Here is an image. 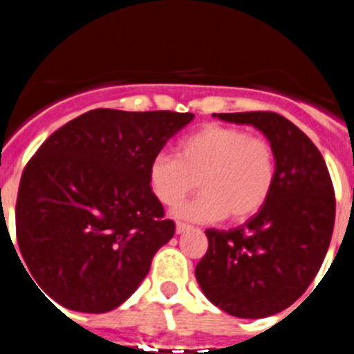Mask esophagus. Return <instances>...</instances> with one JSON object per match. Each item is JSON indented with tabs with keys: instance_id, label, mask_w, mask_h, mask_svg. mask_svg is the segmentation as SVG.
<instances>
[{
	"instance_id": "34e87169",
	"label": "esophagus",
	"mask_w": 354,
	"mask_h": 354,
	"mask_svg": "<svg viewBox=\"0 0 354 354\" xmlns=\"http://www.w3.org/2000/svg\"><path fill=\"white\" fill-rule=\"evenodd\" d=\"M187 229H190L189 224H185V222H176V232H178V234L185 232Z\"/></svg>"
}]
</instances>
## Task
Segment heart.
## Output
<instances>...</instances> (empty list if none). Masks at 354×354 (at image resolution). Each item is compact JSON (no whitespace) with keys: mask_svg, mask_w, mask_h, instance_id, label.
<instances>
[{"mask_svg":"<svg viewBox=\"0 0 354 354\" xmlns=\"http://www.w3.org/2000/svg\"><path fill=\"white\" fill-rule=\"evenodd\" d=\"M275 174V149L268 139L212 123L185 138L178 157L155 155L148 180L164 206L180 205L197 181L201 194L176 209L181 218L215 222L227 215L232 222H241L268 201Z\"/></svg>","mask_w":354,"mask_h":354,"instance_id":"b5f03b06","label":"heart"}]
</instances>
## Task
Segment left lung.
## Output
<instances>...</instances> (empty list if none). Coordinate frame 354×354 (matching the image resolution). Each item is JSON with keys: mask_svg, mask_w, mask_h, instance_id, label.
Segmentation results:
<instances>
[{"mask_svg": "<svg viewBox=\"0 0 354 354\" xmlns=\"http://www.w3.org/2000/svg\"><path fill=\"white\" fill-rule=\"evenodd\" d=\"M252 125L273 145L275 183L263 208L240 227L206 229L196 279L224 312L259 319L295 304L319 272L335 224V194L323 155L289 120L270 111L213 114Z\"/></svg>", "mask_w": 354, "mask_h": 354, "instance_id": "left-lung-1", "label": "left lung"}]
</instances>
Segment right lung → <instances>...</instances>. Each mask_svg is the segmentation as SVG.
I'll return each instance as SVG.
<instances>
[{
  "label": "right lung",
  "instance_id": "obj_1",
  "mask_svg": "<svg viewBox=\"0 0 354 354\" xmlns=\"http://www.w3.org/2000/svg\"><path fill=\"white\" fill-rule=\"evenodd\" d=\"M192 120L173 111L95 109L37 149L22 171L15 232L46 298L100 314L139 288L174 234L149 187V164Z\"/></svg>",
  "mask_w": 354,
  "mask_h": 354
}]
</instances>
